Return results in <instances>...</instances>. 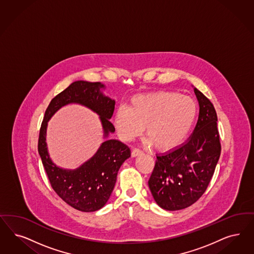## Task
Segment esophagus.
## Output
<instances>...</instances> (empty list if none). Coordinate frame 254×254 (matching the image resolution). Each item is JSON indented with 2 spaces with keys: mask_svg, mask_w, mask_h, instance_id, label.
I'll return each instance as SVG.
<instances>
[{
  "mask_svg": "<svg viewBox=\"0 0 254 254\" xmlns=\"http://www.w3.org/2000/svg\"><path fill=\"white\" fill-rule=\"evenodd\" d=\"M143 154V152L138 149V148H133L131 150V157H136V156H140Z\"/></svg>",
  "mask_w": 254,
  "mask_h": 254,
  "instance_id": "34e87169",
  "label": "esophagus"
}]
</instances>
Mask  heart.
<instances>
[{
  "mask_svg": "<svg viewBox=\"0 0 254 254\" xmlns=\"http://www.w3.org/2000/svg\"><path fill=\"white\" fill-rule=\"evenodd\" d=\"M196 103L174 91H156L131 97L129 107L116 111L114 125L120 138L128 142L145 127L147 143L162 152L180 147L196 121Z\"/></svg>",
  "mask_w": 254,
  "mask_h": 254,
  "instance_id": "b5f03b06",
  "label": "heart"
}]
</instances>
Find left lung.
Listing matches in <instances>:
<instances>
[{"label":"left lung","instance_id":"8db88e82","mask_svg":"<svg viewBox=\"0 0 254 254\" xmlns=\"http://www.w3.org/2000/svg\"><path fill=\"white\" fill-rule=\"evenodd\" d=\"M193 90L199 103L193 132L182 146L157 155L148 180L157 205L165 210H180L195 203L207 188L221 155L216 110L200 90Z\"/></svg>","mask_w":254,"mask_h":254}]
</instances>
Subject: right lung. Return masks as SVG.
Here are the masks:
<instances>
[{
	"mask_svg": "<svg viewBox=\"0 0 254 254\" xmlns=\"http://www.w3.org/2000/svg\"><path fill=\"white\" fill-rule=\"evenodd\" d=\"M100 82L74 81L51 100L42 123L38 152L49 177L51 187L65 203L83 212H93L106 205L116 184L119 169L131 157V150L123 142L107 139L115 127L110 119L115 109V100L106 96ZM69 103H78L90 108L99 116L104 130L103 142L97 153L79 168L64 170L49 157L45 137L47 123L57 110Z\"/></svg>",
	"mask_w": 254,
	"mask_h": 254,
	"instance_id": "right-lung-1",
	"label": "right lung"
}]
</instances>
